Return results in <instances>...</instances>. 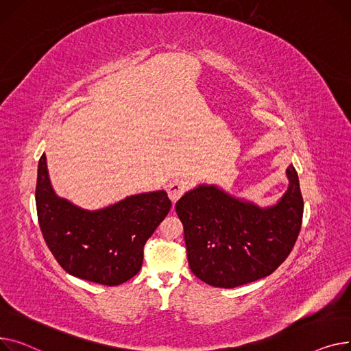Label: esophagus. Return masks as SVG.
<instances>
[{"label": "esophagus", "instance_id": "esophagus-1", "mask_svg": "<svg viewBox=\"0 0 351 351\" xmlns=\"http://www.w3.org/2000/svg\"><path fill=\"white\" fill-rule=\"evenodd\" d=\"M187 190H189V184L184 180H174L167 185V193L173 202H176Z\"/></svg>", "mask_w": 351, "mask_h": 351}]
</instances>
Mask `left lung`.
Instances as JSON below:
<instances>
[{"label":"left lung","mask_w":351,"mask_h":351,"mask_svg":"<svg viewBox=\"0 0 351 351\" xmlns=\"http://www.w3.org/2000/svg\"><path fill=\"white\" fill-rule=\"evenodd\" d=\"M286 173L289 189L271 208L237 199L215 185H199L177 201L189 265L198 279L231 289L271 275L289 256L304 204L292 164Z\"/></svg>","instance_id":"1"}]
</instances>
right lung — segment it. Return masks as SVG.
Segmentation results:
<instances>
[{
	"label": "right lung",
	"mask_w": 351,
	"mask_h": 351,
	"mask_svg": "<svg viewBox=\"0 0 351 351\" xmlns=\"http://www.w3.org/2000/svg\"><path fill=\"white\" fill-rule=\"evenodd\" d=\"M35 201L39 228L56 262L79 279L106 286L138 274L144 245L171 208L167 193L156 191L99 211L80 210L53 193L45 154L38 164Z\"/></svg>",
	"instance_id": "1"
}]
</instances>
